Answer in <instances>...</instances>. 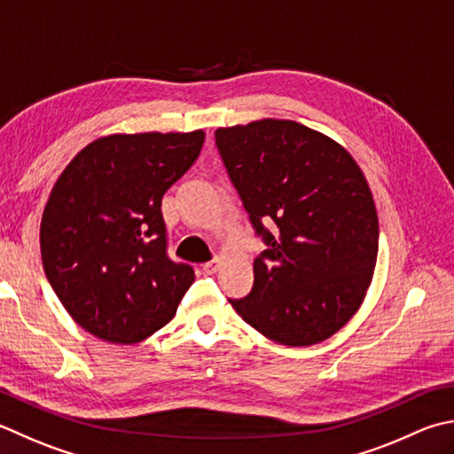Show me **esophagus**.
I'll list each match as a JSON object with an SVG mask.
<instances>
[{"label": "esophagus", "instance_id": "1", "mask_svg": "<svg viewBox=\"0 0 454 454\" xmlns=\"http://www.w3.org/2000/svg\"><path fill=\"white\" fill-rule=\"evenodd\" d=\"M218 265H220V262H218V260L207 262V263L202 265V271H204V273H208V275H212V273H216V271H218Z\"/></svg>", "mask_w": 454, "mask_h": 454}]
</instances>
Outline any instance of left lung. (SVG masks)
<instances>
[{
	"label": "left lung",
	"instance_id": "8db88e82",
	"mask_svg": "<svg viewBox=\"0 0 454 454\" xmlns=\"http://www.w3.org/2000/svg\"><path fill=\"white\" fill-rule=\"evenodd\" d=\"M215 137L268 246L254 260L252 291L230 305L270 340H326L356 313L376 268L380 230L366 176L342 145L291 120L218 128Z\"/></svg>",
	"mask_w": 454,
	"mask_h": 454
}]
</instances>
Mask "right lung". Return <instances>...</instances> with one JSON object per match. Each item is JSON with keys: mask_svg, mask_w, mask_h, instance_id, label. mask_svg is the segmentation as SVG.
Returning a JSON list of instances; mask_svg holds the SVG:
<instances>
[{"mask_svg": "<svg viewBox=\"0 0 454 454\" xmlns=\"http://www.w3.org/2000/svg\"><path fill=\"white\" fill-rule=\"evenodd\" d=\"M204 131L114 133L60 173L41 220L52 291L96 339L136 344L165 326L192 286L167 255L161 199L200 155Z\"/></svg>", "mask_w": 454, "mask_h": 454, "instance_id": "1", "label": "right lung"}]
</instances>
